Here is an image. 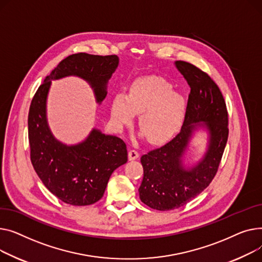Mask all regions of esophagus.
Instances as JSON below:
<instances>
[{
  "instance_id": "34e87169",
  "label": "esophagus",
  "mask_w": 262,
  "mask_h": 262,
  "mask_svg": "<svg viewBox=\"0 0 262 262\" xmlns=\"http://www.w3.org/2000/svg\"><path fill=\"white\" fill-rule=\"evenodd\" d=\"M128 158H129V161L136 160L138 158V152L135 150H130L128 153Z\"/></svg>"
}]
</instances>
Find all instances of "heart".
<instances>
[{
    "instance_id": "heart-1",
    "label": "heart",
    "mask_w": 262,
    "mask_h": 262,
    "mask_svg": "<svg viewBox=\"0 0 262 262\" xmlns=\"http://www.w3.org/2000/svg\"><path fill=\"white\" fill-rule=\"evenodd\" d=\"M187 110L185 97L173 92L172 85L159 76H143L135 79L128 96L116 93L111 103V117L115 125L124 126L138 116V126L155 145H162L178 133Z\"/></svg>"
}]
</instances>
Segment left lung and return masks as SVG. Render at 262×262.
<instances>
[{"mask_svg": "<svg viewBox=\"0 0 262 262\" xmlns=\"http://www.w3.org/2000/svg\"><path fill=\"white\" fill-rule=\"evenodd\" d=\"M174 66L191 89L185 119L172 141L141 158L144 178L138 188L143 203L163 211L185 205L209 185L228 136L226 105L218 85L185 61H176ZM198 132L207 136L206 150L191 162L189 146Z\"/></svg>", "mask_w": 262, "mask_h": 262, "instance_id": "obj_1", "label": "left lung"}]
</instances>
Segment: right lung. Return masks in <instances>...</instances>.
Segmentation results:
<instances>
[{
	"instance_id": "obj_1",
	"label": "right lung",
	"mask_w": 262,
	"mask_h": 262,
	"mask_svg": "<svg viewBox=\"0 0 262 262\" xmlns=\"http://www.w3.org/2000/svg\"><path fill=\"white\" fill-rule=\"evenodd\" d=\"M118 64L116 55H71L45 77L30 103V160L44 186L67 204L84 206L99 201L113 171L127 163L128 151L119 137L104 134L97 128L77 144L68 145L57 140L48 121L52 81L78 77L91 86L96 102L101 104L107 94V82Z\"/></svg>"
}]
</instances>
